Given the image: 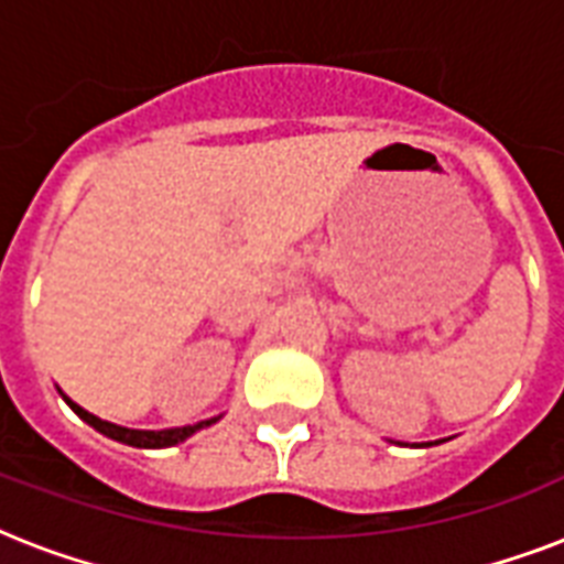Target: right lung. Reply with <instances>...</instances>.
<instances>
[{
  "instance_id": "obj_1",
  "label": "right lung",
  "mask_w": 564,
  "mask_h": 564,
  "mask_svg": "<svg viewBox=\"0 0 564 564\" xmlns=\"http://www.w3.org/2000/svg\"><path fill=\"white\" fill-rule=\"evenodd\" d=\"M64 401L69 403L75 410V415L78 419H84L90 427H96L99 433H105V436L117 438V442H126V445H134V447H170V445H178V442H184L187 436H193L195 430L202 427H210L213 421L219 419H210V421H198V424H189V427H172V430H128V427H119V424H110V421H101L96 419L93 412L82 410L78 403L69 401L64 394Z\"/></svg>"
}]
</instances>
